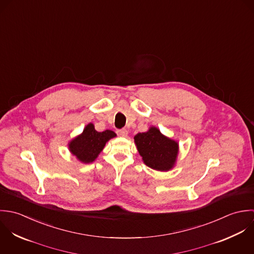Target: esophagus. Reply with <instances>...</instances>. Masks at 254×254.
Segmentation results:
<instances>
[{"instance_id":"34e87169","label":"esophagus","mask_w":254,"mask_h":254,"mask_svg":"<svg viewBox=\"0 0 254 254\" xmlns=\"http://www.w3.org/2000/svg\"><path fill=\"white\" fill-rule=\"evenodd\" d=\"M117 133H118V135L119 136H122V137H126L127 135V129H125V128H123V129H119V130H117Z\"/></svg>"}]
</instances>
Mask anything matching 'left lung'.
<instances>
[{
    "label": "left lung",
    "instance_id": "left-lung-1",
    "mask_svg": "<svg viewBox=\"0 0 254 254\" xmlns=\"http://www.w3.org/2000/svg\"><path fill=\"white\" fill-rule=\"evenodd\" d=\"M133 139L143 163L149 168L168 172L175 167L180 151L179 142L164 135L158 127L152 126L147 131L137 133Z\"/></svg>",
    "mask_w": 254,
    "mask_h": 254
}]
</instances>
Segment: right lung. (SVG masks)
<instances>
[{
  "label": "right lung",
  "instance_id": "add662e5",
  "mask_svg": "<svg viewBox=\"0 0 254 254\" xmlns=\"http://www.w3.org/2000/svg\"><path fill=\"white\" fill-rule=\"evenodd\" d=\"M116 136L117 134L110 129L97 131L94 125L89 123L80 134L68 142V150L79 162L89 164L97 159L106 143Z\"/></svg>",
  "mask_w": 254,
  "mask_h": 254
}]
</instances>
